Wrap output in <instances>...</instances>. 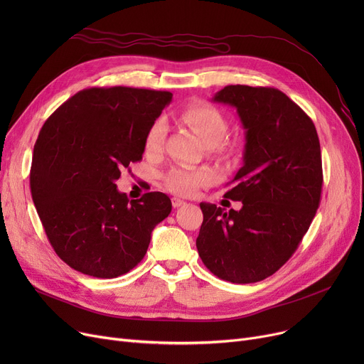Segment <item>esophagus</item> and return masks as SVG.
Masks as SVG:
<instances>
[{
	"mask_svg": "<svg viewBox=\"0 0 364 364\" xmlns=\"http://www.w3.org/2000/svg\"><path fill=\"white\" fill-rule=\"evenodd\" d=\"M171 202H172V206H174V208H180V206L186 205V202L183 199H180V198H172Z\"/></svg>",
	"mask_w": 364,
	"mask_h": 364,
	"instance_id": "obj_1",
	"label": "esophagus"
}]
</instances>
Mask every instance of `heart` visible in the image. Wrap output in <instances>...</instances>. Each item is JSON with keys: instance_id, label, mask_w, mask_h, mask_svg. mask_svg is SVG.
I'll return each instance as SVG.
<instances>
[{"instance_id": "obj_1", "label": "heart", "mask_w": 364, "mask_h": 364, "mask_svg": "<svg viewBox=\"0 0 364 364\" xmlns=\"http://www.w3.org/2000/svg\"><path fill=\"white\" fill-rule=\"evenodd\" d=\"M181 119L186 125L192 128L200 140L217 150L224 151L227 146L223 143L228 134V121L224 113L208 103L188 105L181 112ZM166 124L164 119L153 122L144 137V150L147 155H156L165 144ZM211 181V174L206 169L192 168H172L166 177L165 184L171 192L181 196H193L198 190Z\"/></svg>"}]
</instances>
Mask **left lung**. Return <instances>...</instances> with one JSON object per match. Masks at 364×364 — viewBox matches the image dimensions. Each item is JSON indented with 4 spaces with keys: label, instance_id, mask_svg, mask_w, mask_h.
<instances>
[{
    "label": "left lung",
    "instance_id": "obj_1",
    "mask_svg": "<svg viewBox=\"0 0 364 364\" xmlns=\"http://www.w3.org/2000/svg\"><path fill=\"white\" fill-rule=\"evenodd\" d=\"M214 102L235 106L246 129L243 166L224 195L242 209L200 203L198 252L217 277L255 283L294 255L316 215L320 141L311 118L277 88L227 85Z\"/></svg>",
    "mask_w": 364,
    "mask_h": 364
}]
</instances>
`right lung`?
Here are the masks:
<instances>
[{"instance_id": "obj_1", "label": "right lung", "mask_w": 364, "mask_h": 364, "mask_svg": "<svg viewBox=\"0 0 364 364\" xmlns=\"http://www.w3.org/2000/svg\"><path fill=\"white\" fill-rule=\"evenodd\" d=\"M169 91L91 87L66 100L33 146L31 193L55 254L73 270L113 279L146 255L151 230L171 213L165 193L129 200L121 172L141 161L144 137Z\"/></svg>"}]
</instances>
